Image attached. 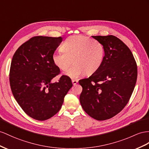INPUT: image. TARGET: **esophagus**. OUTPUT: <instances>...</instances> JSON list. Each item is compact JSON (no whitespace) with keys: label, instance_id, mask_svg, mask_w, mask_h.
<instances>
[{"label":"esophagus","instance_id":"esophagus-1","mask_svg":"<svg viewBox=\"0 0 149 149\" xmlns=\"http://www.w3.org/2000/svg\"><path fill=\"white\" fill-rule=\"evenodd\" d=\"M72 84H73V85H75L78 82V81H77V80L73 79V80H72Z\"/></svg>","mask_w":149,"mask_h":149}]
</instances>
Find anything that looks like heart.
<instances>
[{"label":"heart","mask_w":149,"mask_h":149,"mask_svg":"<svg viewBox=\"0 0 149 149\" xmlns=\"http://www.w3.org/2000/svg\"><path fill=\"white\" fill-rule=\"evenodd\" d=\"M61 49L63 52L53 53V62L64 72L73 62L65 75L74 79L84 74L91 75L96 72L102 65L105 56L104 47L100 41L81 35L67 38L61 46Z\"/></svg>","instance_id":"b5f03b06"}]
</instances>
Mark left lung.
<instances>
[{"mask_svg":"<svg viewBox=\"0 0 149 149\" xmlns=\"http://www.w3.org/2000/svg\"><path fill=\"white\" fill-rule=\"evenodd\" d=\"M104 46L102 65L89 78L80 80V102L85 112L97 120H108L127 104L135 88L137 65L132 52L113 35L93 36Z\"/></svg>","mask_w":149,"mask_h":149,"instance_id":"left-lung-1","label":"left lung"}]
</instances>
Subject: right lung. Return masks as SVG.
Segmentation results:
<instances>
[{
    "label": "right lung",
    "instance_id": "1",
    "mask_svg": "<svg viewBox=\"0 0 149 149\" xmlns=\"http://www.w3.org/2000/svg\"><path fill=\"white\" fill-rule=\"evenodd\" d=\"M62 37L38 36L30 38L17 48L13 55L9 82L14 98L22 110L34 119L44 121L59 111L64 97L72 87L71 79L62 75L52 56Z\"/></svg>",
    "mask_w": 149,
    "mask_h": 149
}]
</instances>
